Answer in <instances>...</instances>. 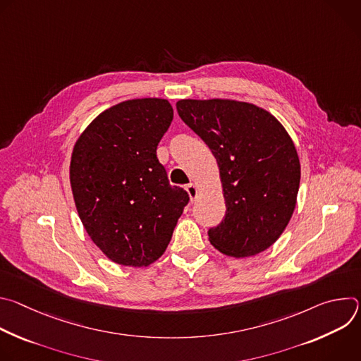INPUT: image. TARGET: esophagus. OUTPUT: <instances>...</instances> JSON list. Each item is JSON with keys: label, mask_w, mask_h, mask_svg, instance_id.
<instances>
[{"label": "esophagus", "mask_w": 361, "mask_h": 361, "mask_svg": "<svg viewBox=\"0 0 361 361\" xmlns=\"http://www.w3.org/2000/svg\"><path fill=\"white\" fill-rule=\"evenodd\" d=\"M185 190H187V192H188L191 201H194V200L197 198V195H198V188H197V185L192 184V183H190V184L185 187Z\"/></svg>", "instance_id": "obj_1"}]
</instances>
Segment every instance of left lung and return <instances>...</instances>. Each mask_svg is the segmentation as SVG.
Instances as JSON below:
<instances>
[{
  "label": "left lung",
  "instance_id": "obj_1",
  "mask_svg": "<svg viewBox=\"0 0 361 361\" xmlns=\"http://www.w3.org/2000/svg\"><path fill=\"white\" fill-rule=\"evenodd\" d=\"M181 120L219 164L226 216L209 230L223 254L267 250L287 227L297 202L300 160L281 123L264 109L235 99H180Z\"/></svg>",
  "mask_w": 361,
  "mask_h": 361
}]
</instances>
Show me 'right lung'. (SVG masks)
<instances>
[{"label": "right lung", "instance_id": "add662e5", "mask_svg": "<svg viewBox=\"0 0 361 361\" xmlns=\"http://www.w3.org/2000/svg\"><path fill=\"white\" fill-rule=\"evenodd\" d=\"M173 114L163 98L127 99L95 117L74 145L70 183L78 216L117 264L159 260L190 200L170 185L157 159Z\"/></svg>", "mask_w": 361, "mask_h": 361}]
</instances>
